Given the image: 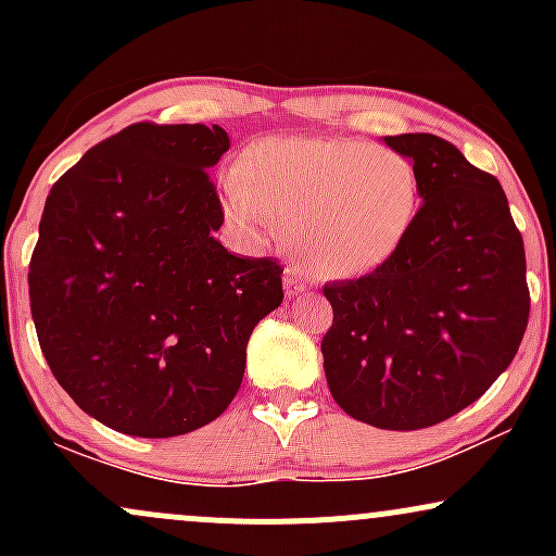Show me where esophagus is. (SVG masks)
Instances as JSON below:
<instances>
[{"instance_id":"34e87169","label":"esophagus","mask_w":556,"mask_h":556,"mask_svg":"<svg viewBox=\"0 0 556 556\" xmlns=\"http://www.w3.org/2000/svg\"><path fill=\"white\" fill-rule=\"evenodd\" d=\"M305 287H308V282H305L303 269H298V266H290V269L285 271V290H287V295L295 298V295H300V292H305Z\"/></svg>"}]
</instances>
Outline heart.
Listing matches in <instances>:
<instances>
[{"label": "heart", "instance_id": "b5f03b06", "mask_svg": "<svg viewBox=\"0 0 556 556\" xmlns=\"http://www.w3.org/2000/svg\"><path fill=\"white\" fill-rule=\"evenodd\" d=\"M225 214L240 232L279 240L321 279L379 271L420 212L407 156L348 138H269L222 175Z\"/></svg>", "mask_w": 556, "mask_h": 556}]
</instances>
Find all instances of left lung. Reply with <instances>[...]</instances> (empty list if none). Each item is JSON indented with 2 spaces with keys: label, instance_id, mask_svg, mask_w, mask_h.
Returning a JSON list of instances; mask_svg holds the SVG:
<instances>
[{
  "label": "left lung",
  "instance_id": "obj_1",
  "mask_svg": "<svg viewBox=\"0 0 556 556\" xmlns=\"http://www.w3.org/2000/svg\"><path fill=\"white\" fill-rule=\"evenodd\" d=\"M420 177L405 245L368 277L324 285L331 397L376 429L442 424L481 397L518 353L531 314L526 248L500 180L431 132L387 136Z\"/></svg>",
  "mask_w": 556,
  "mask_h": 556
}]
</instances>
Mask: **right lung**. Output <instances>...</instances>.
I'll return each instance as SVG.
<instances>
[{
    "label": "right lung",
    "mask_w": 556,
    "mask_h": 556,
    "mask_svg": "<svg viewBox=\"0 0 556 556\" xmlns=\"http://www.w3.org/2000/svg\"><path fill=\"white\" fill-rule=\"evenodd\" d=\"M219 125H127L52 185L28 290L38 344L80 410L130 437H180L227 410L282 266L232 256L208 167Z\"/></svg>",
    "instance_id": "add662e5"
}]
</instances>
